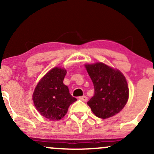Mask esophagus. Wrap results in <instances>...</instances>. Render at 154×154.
<instances>
[{
  "mask_svg": "<svg viewBox=\"0 0 154 154\" xmlns=\"http://www.w3.org/2000/svg\"><path fill=\"white\" fill-rule=\"evenodd\" d=\"M79 99L81 100H83V101L86 102L88 100V97L85 96V95H82V96L79 97Z\"/></svg>",
  "mask_w": 154,
  "mask_h": 154,
  "instance_id": "esophagus-1",
  "label": "esophagus"
}]
</instances>
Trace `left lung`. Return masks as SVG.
<instances>
[{"label": "left lung", "instance_id": "left-lung-1", "mask_svg": "<svg viewBox=\"0 0 154 154\" xmlns=\"http://www.w3.org/2000/svg\"><path fill=\"white\" fill-rule=\"evenodd\" d=\"M85 67L94 86V95L88 102L93 114L100 119L118 114L129 98L125 76L118 69L101 62L86 64Z\"/></svg>", "mask_w": 154, "mask_h": 154}]
</instances>
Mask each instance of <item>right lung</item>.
I'll list each match as a JSON object with an SVG mask.
<instances>
[{"mask_svg": "<svg viewBox=\"0 0 154 154\" xmlns=\"http://www.w3.org/2000/svg\"><path fill=\"white\" fill-rule=\"evenodd\" d=\"M66 74L64 69L54 67L40 79L33 93L32 99L37 110L52 121L63 118L69 106L77 100L63 83Z\"/></svg>", "mask_w": 154, "mask_h": 154, "instance_id": "1", "label": "right lung"}]
</instances>
